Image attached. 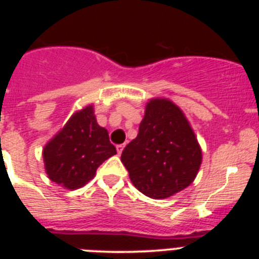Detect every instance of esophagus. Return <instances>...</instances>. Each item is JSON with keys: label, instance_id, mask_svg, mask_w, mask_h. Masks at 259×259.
I'll use <instances>...</instances> for the list:
<instances>
[{"label": "esophagus", "instance_id": "obj_1", "mask_svg": "<svg viewBox=\"0 0 259 259\" xmlns=\"http://www.w3.org/2000/svg\"><path fill=\"white\" fill-rule=\"evenodd\" d=\"M123 149H124V144H120V145L116 146V152H118V154H119V155L122 154Z\"/></svg>", "mask_w": 259, "mask_h": 259}]
</instances>
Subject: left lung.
Returning <instances> with one entry per match:
<instances>
[{
	"instance_id": "obj_1",
	"label": "left lung",
	"mask_w": 259,
	"mask_h": 259,
	"mask_svg": "<svg viewBox=\"0 0 259 259\" xmlns=\"http://www.w3.org/2000/svg\"><path fill=\"white\" fill-rule=\"evenodd\" d=\"M132 184L154 200H163L193 183L202 150L191 123L168 98H152L136 139L122 152Z\"/></svg>"
}]
</instances>
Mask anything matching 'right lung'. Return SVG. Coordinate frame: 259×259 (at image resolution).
Wrapping results in <instances>:
<instances>
[{
    "instance_id": "right-lung-1",
    "label": "right lung",
    "mask_w": 259,
    "mask_h": 259,
    "mask_svg": "<svg viewBox=\"0 0 259 259\" xmlns=\"http://www.w3.org/2000/svg\"><path fill=\"white\" fill-rule=\"evenodd\" d=\"M114 154L115 146L106 128L98 125L93 105L72 114L42 149L48 178L70 191L92 180L98 166Z\"/></svg>"
}]
</instances>
